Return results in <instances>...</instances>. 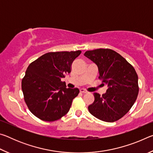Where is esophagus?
I'll return each instance as SVG.
<instances>
[{
    "label": "esophagus",
    "instance_id": "34e87169",
    "mask_svg": "<svg viewBox=\"0 0 153 153\" xmlns=\"http://www.w3.org/2000/svg\"><path fill=\"white\" fill-rule=\"evenodd\" d=\"M79 92L81 93H83V94H86V93H87L88 92L86 91V90H85L84 89H80L79 90Z\"/></svg>",
    "mask_w": 153,
    "mask_h": 153
}]
</instances>
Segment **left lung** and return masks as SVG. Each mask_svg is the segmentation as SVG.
<instances>
[{
    "mask_svg": "<svg viewBox=\"0 0 153 153\" xmlns=\"http://www.w3.org/2000/svg\"><path fill=\"white\" fill-rule=\"evenodd\" d=\"M97 65L98 78L107 85V92L94 93V101L89 112L100 120L114 122L123 117L135 102L138 94V77L134 67L111 49L98 48L84 54Z\"/></svg>",
    "mask_w": 153,
    "mask_h": 153,
    "instance_id": "left-lung-1",
    "label": "left lung"
}]
</instances>
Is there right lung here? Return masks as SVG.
Returning <instances> with one entry per match:
<instances>
[{
  "mask_svg": "<svg viewBox=\"0 0 153 153\" xmlns=\"http://www.w3.org/2000/svg\"><path fill=\"white\" fill-rule=\"evenodd\" d=\"M81 51L51 52L33 61L22 79L25 102L36 117L54 121L68 113L78 88H67L61 78L71 72V66Z\"/></svg>",
  "mask_w": 153,
  "mask_h": 153,
  "instance_id": "1",
  "label": "right lung"
}]
</instances>
